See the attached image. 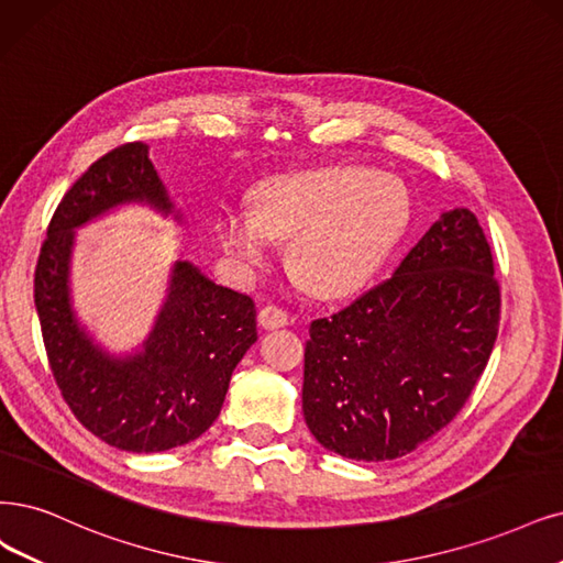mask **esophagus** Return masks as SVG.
Segmentation results:
<instances>
[{"label": "esophagus", "mask_w": 563, "mask_h": 563, "mask_svg": "<svg viewBox=\"0 0 563 563\" xmlns=\"http://www.w3.org/2000/svg\"><path fill=\"white\" fill-rule=\"evenodd\" d=\"M260 324L264 329H280L289 324V316L287 310H283L280 306H264L260 310Z\"/></svg>", "instance_id": "1"}]
</instances>
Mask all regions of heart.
<instances>
[{"label":"heart","mask_w":563,"mask_h":563,"mask_svg":"<svg viewBox=\"0 0 563 563\" xmlns=\"http://www.w3.org/2000/svg\"><path fill=\"white\" fill-rule=\"evenodd\" d=\"M253 213H224L218 241L243 271L271 257L274 239H289L287 260L318 297L362 287L399 241L410 218L406 183L357 164L274 176L250 192Z\"/></svg>","instance_id":"obj_1"}]
</instances>
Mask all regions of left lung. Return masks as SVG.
<instances>
[{
	"label": "left lung",
	"instance_id": "8db88e82",
	"mask_svg": "<svg viewBox=\"0 0 563 563\" xmlns=\"http://www.w3.org/2000/svg\"><path fill=\"white\" fill-rule=\"evenodd\" d=\"M501 292L468 208L441 213L391 278L310 324L303 418L345 460L385 462L452 422L483 376Z\"/></svg>",
	"mask_w": 563,
	"mask_h": 563
}]
</instances>
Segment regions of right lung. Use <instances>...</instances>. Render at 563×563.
<instances>
[{
    "instance_id": "obj_1",
    "label": "right lung",
    "mask_w": 563,
    "mask_h": 563,
    "mask_svg": "<svg viewBox=\"0 0 563 563\" xmlns=\"http://www.w3.org/2000/svg\"><path fill=\"white\" fill-rule=\"evenodd\" d=\"M130 203L185 222L145 143L103 155L62 197L36 262L34 306L51 371L78 422L118 450L148 454L190 443L218 420L232 373L257 341V310L247 295L176 260L145 341L122 355L103 347L74 308L76 229Z\"/></svg>"
}]
</instances>
